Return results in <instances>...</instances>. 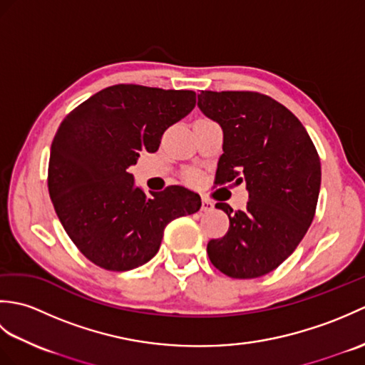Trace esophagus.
Returning <instances> with one entry per match:
<instances>
[{"label":"esophagus","instance_id":"esophagus-1","mask_svg":"<svg viewBox=\"0 0 365 365\" xmlns=\"http://www.w3.org/2000/svg\"><path fill=\"white\" fill-rule=\"evenodd\" d=\"M213 208H215V204L212 202V200H208V199H202V208H200V210H202V212H212L213 210Z\"/></svg>","mask_w":365,"mask_h":365}]
</instances>
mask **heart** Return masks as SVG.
Returning <instances> with one entry per match:
<instances>
[{"instance_id": "obj_1", "label": "heart", "mask_w": 365, "mask_h": 365, "mask_svg": "<svg viewBox=\"0 0 365 365\" xmlns=\"http://www.w3.org/2000/svg\"><path fill=\"white\" fill-rule=\"evenodd\" d=\"M195 178H196L195 175H191V180H195Z\"/></svg>"}]
</instances>
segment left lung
<instances>
[{"instance_id":"8db88e82","label":"left lung","mask_w":365,"mask_h":365,"mask_svg":"<svg viewBox=\"0 0 365 365\" xmlns=\"http://www.w3.org/2000/svg\"><path fill=\"white\" fill-rule=\"evenodd\" d=\"M199 110L222 130L216 183H246L247 207L229 216L227 234L207 252L221 273L252 279L289 259L304 238L320 195L322 166L312 139L297 115L257 92L197 94Z\"/></svg>"}]
</instances>
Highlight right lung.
I'll return each mask as SVG.
<instances>
[{
    "label": "right lung",
    "mask_w": 365,
    "mask_h": 365,
    "mask_svg": "<svg viewBox=\"0 0 365 365\" xmlns=\"http://www.w3.org/2000/svg\"><path fill=\"white\" fill-rule=\"evenodd\" d=\"M196 106L192 91L118 84L67 115L51 143L48 191L58 218L83 255L110 271L144 265L168 224L196 213L199 195L183 187L147 192L128 168L157 152L165 130Z\"/></svg>",
    "instance_id": "1"
}]
</instances>
